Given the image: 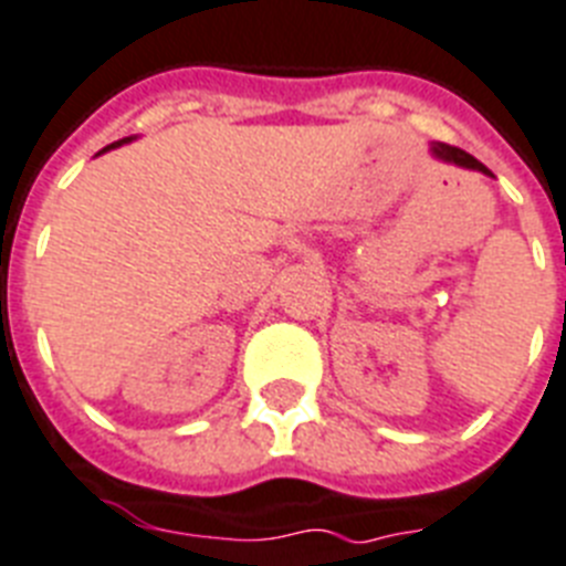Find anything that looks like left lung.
<instances>
[{"label": "left lung", "instance_id": "obj_1", "mask_svg": "<svg viewBox=\"0 0 566 566\" xmlns=\"http://www.w3.org/2000/svg\"><path fill=\"white\" fill-rule=\"evenodd\" d=\"M433 156L436 159H444V163H453L459 165V168H468V171H480V174H489L491 171L485 168V165L480 163V159H474L471 154H465L462 148H453V145H444V142H436L433 145Z\"/></svg>", "mask_w": 566, "mask_h": 566}]
</instances>
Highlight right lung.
I'll return each instance as SVG.
<instances>
[{"label":"right lung","mask_w":566,"mask_h":566,"mask_svg":"<svg viewBox=\"0 0 566 566\" xmlns=\"http://www.w3.org/2000/svg\"><path fill=\"white\" fill-rule=\"evenodd\" d=\"M124 142H133V136H127V139L116 142V145H109V148H118V145H124ZM109 148H104V150H109ZM104 150H101V154H104Z\"/></svg>","instance_id":"right-lung-1"}]
</instances>
